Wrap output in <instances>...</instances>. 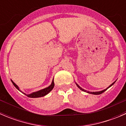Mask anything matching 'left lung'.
<instances>
[{"label": "left lung", "mask_w": 126, "mask_h": 126, "mask_svg": "<svg viewBox=\"0 0 126 126\" xmlns=\"http://www.w3.org/2000/svg\"><path fill=\"white\" fill-rule=\"evenodd\" d=\"M115 82H116V81H115ZM115 82H114L113 83H111V85H110V86H109V87H107V88L106 89H105V90H102V91H95V92H90V91H87V90H84V89H83L82 88H81L80 87L79 85L78 84H77V83H76V85L77 86V87L79 88L80 89V90H82V91H85V92H87V93H90V94H95V95H97V94H101V93H104V91H106L107 90L108 88H110V87H111V86L113 85L114 84V83H115Z\"/></svg>", "instance_id": "1"}]
</instances>
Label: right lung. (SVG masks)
I'll list each match as a JSON object with an SVG mask.
<instances>
[{
	"instance_id": "add662e5",
	"label": "right lung",
	"mask_w": 126,
	"mask_h": 126,
	"mask_svg": "<svg viewBox=\"0 0 126 126\" xmlns=\"http://www.w3.org/2000/svg\"><path fill=\"white\" fill-rule=\"evenodd\" d=\"M11 80V82L13 83V85L15 86V87H16L19 91L22 92V91L19 90V88L18 86H17V85H16V83L12 80ZM54 79H53L52 83L48 87L45 88L44 89H42V90H39V91H35V92H33L32 93L29 94H27L24 93L23 92L22 93H23L24 94H25L27 96H28V97H32V98H36V97H43V96H46V95L48 93H49L52 91V90L54 88Z\"/></svg>"
}]
</instances>
